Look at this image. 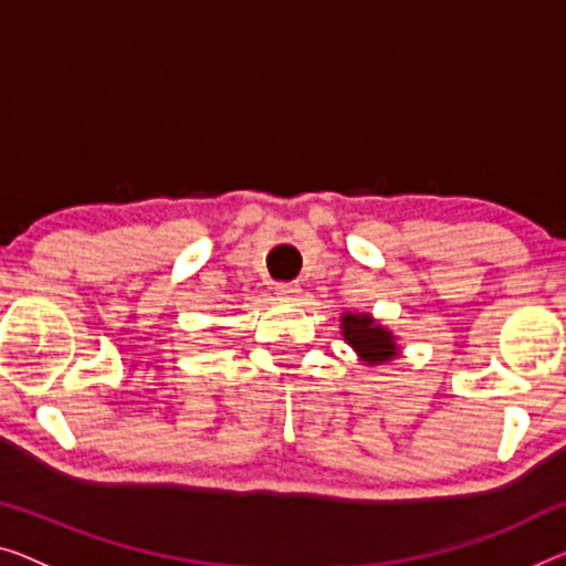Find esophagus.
Wrapping results in <instances>:
<instances>
[{"label":"esophagus","mask_w":566,"mask_h":566,"mask_svg":"<svg viewBox=\"0 0 566 566\" xmlns=\"http://www.w3.org/2000/svg\"><path fill=\"white\" fill-rule=\"evenodd\" d=\"M276 294H280V300H284V302H294L300 297V284L297 282L276 284Z\"/></svg>","instance_id":"34e87169"}]
</instances>
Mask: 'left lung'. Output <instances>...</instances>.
I'll use <instances>...</instances> for the list:
<instances>
[{"mask_svg": "<svg viewBox=\"0 0 566 566\" xmlns=\"http://www.w3.org/2000/svg\"><path fill=\"white\" fill-rule=\"evenodd\" d=\"M343 340L358 353L360 360L368 366H381L386 360H394L399 353L396 337L384 325H378L368 312H345L340 317Z\"/></svg>", "mask_w": 566, "mask_h": 566, "instance_id": "left-lung-1", "label": "left lung"}]
</instances>
